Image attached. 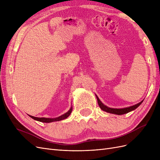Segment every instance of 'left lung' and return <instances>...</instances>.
Here are the masks:
<instances>
[{"label": "left lung", "mask_w": 160, "mask_h": 160, "mask_svg": "<svg viewBox=\"0 0 160 160\" xmlns=\"http://www.w3.org/2000/svg\"><path fill=\"white\" fill-rule=\"evenodd\" d=\"M97 97V99H98V103L99 105L100 108L106 111V112L108 113H113V114H116V115H123V114H125V113H129L130 112V111H132L134 109H135L136 108H138L139 106L142 104V103L143 102V101H141V102L135 105H133V106H131V107H129V108H123V109H113V108H108L107 107V106H105V105H103L102 103H101V101L99 100V99L98 98V96Z\"/></svg>", "instance_id": "1"}]
</instances>
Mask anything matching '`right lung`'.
I'll list each match as a JSON object with an SVG mask.
<instances>
[{
    "label": "right lung",
    "instance_id": "obj_1",
    "mask_svg": "<svg viewBox=\"0 0 160 160\" xmlns=\"http://www.w3.org/2000/svg\"><path fill=\"white\" fill-rule=\"evenodd\" d=\"M72 107L71 108V109L67 111V112L63 115H62L59 117L56 118H35V117H33L32 115H29L31 118H32L33 119L38 121V122H44V123H51V122H57V121H61L62 119H65L66 118H67L70 115V114L72 112Z\"/></svg>",
    "mask_w": 160,
    "mask_h": 160
}]
</instances>
